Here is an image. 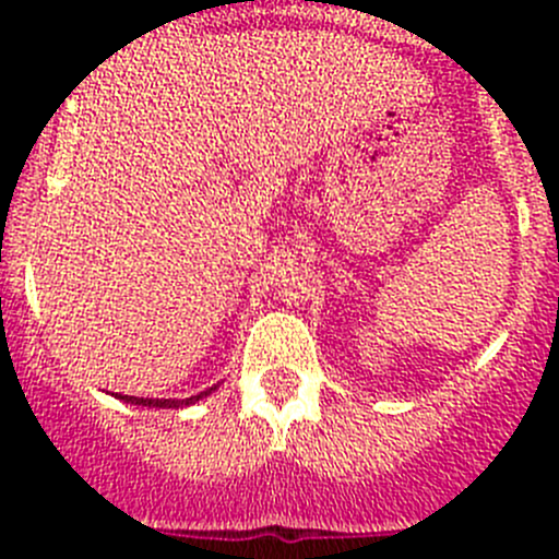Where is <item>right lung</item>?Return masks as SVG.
<instances>
[{"instance_id":"obj_1","label":"right lung","mask_w":559,"mask_h":559,"mask_svg":"<svg viewBox=\"0 0 559 559\" xmlns=\"http://www.w3.org/2000/svg\"><path fill=\"white\" fill-rule=\"evenodd\" d=\"M207 392H211V389H207ZM207 392H200L194 394V397H186V400H148V397H129V394H121V400H127V403H134V405H156V408H180V405L197 403V400L205 397Z\"/></svg>"}]
</instances>
